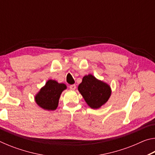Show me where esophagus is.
Wrapping results in <instances>:
<instances>
[{
    "mask_svg": "<svg viewBox=\"0 0 155 155\" xmlns=\"http://www.w3.org/2000/svg\"><path fill=\"white\" fill-rule=\"evenodd\" d=\"M69 87H70V90H74L75 89H76V85H70L69 86Z\"/></svg>",
    "mask_w": 155,
    "mask_h": 155,
    "instance_id": "1",
    "label": "esophagus"
}]
</instances>
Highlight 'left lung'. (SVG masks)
Here are the masks:
<instances>
[{
  "instance_id": "8db88e82",
  "label": "left lung",
  "mask_w": 155,
  "mask_h": 155,
  "mask_svg": "<svg viewBox=\"0 0 155 155\" xmlns=\"http://www.w3.org/2000/svg\"><path fill=\"white\" fill-rule=\"evenodd\" d=\"M78 90L87 104L92 109H98L108 101L111 91L110 86L91 74L85 76Z\"/></svg>"
}]
</instances>
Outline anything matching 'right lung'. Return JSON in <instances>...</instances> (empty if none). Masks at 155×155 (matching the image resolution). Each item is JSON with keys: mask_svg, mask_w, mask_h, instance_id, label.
Segmentation results:
<instances>
[{"mask_svg": "<svg viewBox=\"0 0 155 155\" xmlns=\"http://www.w3.org/2000/svg\"><path fill=\"white\" fill-rule=\"evenodd\" d=\"M65 89L66 85L65 84L59 83L54 80H48L45 86L35 96L36 103L45 110H55L58 106L61 94Z\"/></svg>", "mask_w": 155, "mask_h": 155, "instance_id": "1", "label": "right lung"}]
</instances>
